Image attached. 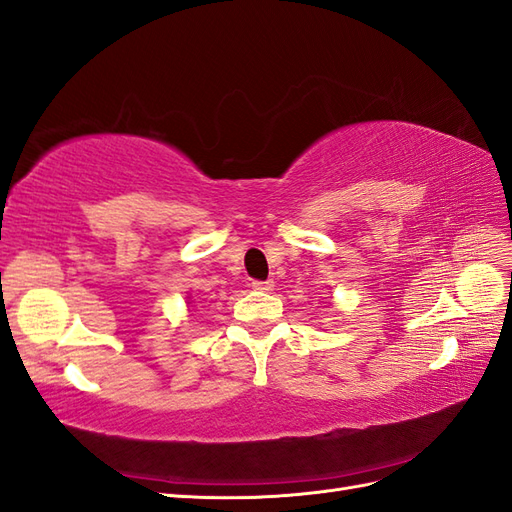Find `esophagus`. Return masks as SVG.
<instances>
[{
    "mask_svg": "<svg viewBox=\"0 0 512 512\" xmlns=\"http://www.w3.org/2000/svg\"><path fill=\"white\" fill-rule=\"evenodd\" d=\"M273 280H267V282H252V288L254 290H258V292H269V290H273Z\"/></svg>",
    "mask_w": 512,
    "mask_h": 512,
    "instance_id": "obj_1",
    "label": "esophagus"
}]
</instances>
